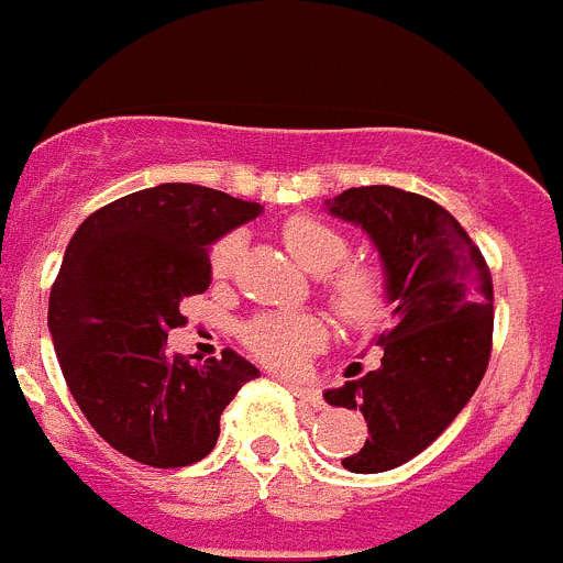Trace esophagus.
I'll return each mask as SVG.
<instances>
[{"mask_svg":"<svg viewBox=\"0 0 563 563\" xmlns=\"http://www.w3.org/2000/svg\"><path fill=\"white\" fill-rule=\"evenodd\" d=\"M290 391L298 397V400L310 406V409H324V397L316 386H305V383H290Z\"/></svg>","mask_w":563,"mask_h":563,"instance_id":"34e87169","label":"esophagus"}]
</instances>
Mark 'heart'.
Returning a JSON list of instances; mask_svg holds the SVG:
<instances>
[{"label":"heart","mask_w":563,"mask_h":563,"mask_svg":"<svg viewBox=\"0 0 563 563\" xmlns=\"http://www.w3.org/2000/svg\"><path fill=\"white\" fill-rule=\"evenodd\" d=\"M285 245L310 273L324 276V296L332 312L350 327L377 324L389 310V278L375 262H346L350 236L312 213H292L282 225ZM242 256V236L225 233L208 253L213 278H228ZM324 341V324L307 312H258L242 327V343L273 369H298Z\"/></svg>","instance_id":"heart-1"}]
</instances>
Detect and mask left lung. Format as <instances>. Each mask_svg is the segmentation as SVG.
<instances>
[{"label": "left lung", "instance_id": "left-lung-1", "mask_svg": "<svg viewBox=\"0 0 563 563\" xmlns=\"http://www.w3.org/2000/svg\"><path fill=\"white\" fill-rule=\"evenodd\" d=\"M327 202L369 233L395 301L380 366L324 395L369 426L343 467L380 474L429 449L474 397L494 350V278L465 228L422 194L363 186Z\"/></svg>", "mask_w": 563, "mask_h": 563}]
</instances>
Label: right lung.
Listing matches in <instances>:
<instances>
[{"label":"right lung","instance_id":"obj_1","mask_svg":"<svg viewBox=\"0 0 563 563\" xmlns=\"http://www.w3.org/2000/svg\"><path fill=\"white\" fill-rule=\"evenodd\" d=\"M258 202L191 183L143 188L89 213L69 239L47 327L69 395L123 456L183 467L211 454L220 417L258 377L233 350L194 366L168 355L180 301L211 285L208 245L258 217Z\"/></svg>","mask_w":563,"mask_h":563}]
</instances>
